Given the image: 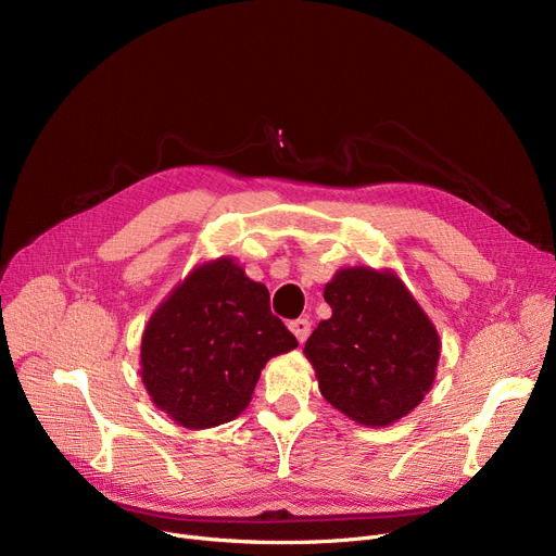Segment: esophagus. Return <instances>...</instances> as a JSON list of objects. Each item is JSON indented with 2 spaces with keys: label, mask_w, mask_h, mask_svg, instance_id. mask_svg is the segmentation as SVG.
Returning a JSON list of instances; mask_svg holds the SVG:
<instances>
[{
  "label": "esophagus",
  "mask_w": 556,
  "mask_h": 556,
  "mask_svg": "<svg viewBox=\"0 0 556 556\" xmlns=\"http://www.w3.org/2000/svg\"><path fill=\"white\" fill-rule=\"evenodd\" d=\"M290 331L295 333V338L300 342H306V338L311 336V323H308V319H304V317L293 319V323H290Z\"/></svg>",
  "instance_id": "34e87169"
}]
</instances>
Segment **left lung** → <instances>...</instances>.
Segmentation results:
<instances>
[{
    "mask_svg": "<svg viewBox=\"0 0 556 556\" xmlns=\"http://www.w3.org/2000/svg\"><path fill=\"white\" fill-rule=\"evenodd\" d=\"M333 315L306 340L319 392L356 424L381 428L430 392L440 336L392 270H338L325 286Z\"/></svg>",
    "mask_w": 556,
    "mask_h": 556,
    "instance_id": "obj_1",
    "label": "left lung"
}]
</instances>
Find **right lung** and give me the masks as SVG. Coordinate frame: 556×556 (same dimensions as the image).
Here are the masks:
<instances>
[{
    "instance_id": "right-lung-1",
    "label": "right lung",
    "mask_w": 556,
    "mask_h": 556,
    "mask_svg": "<svg viewBox=\"0 0 556 556\" xmlns=\"http://www.w3.org/2000/svg\"><path fill=\"white\" fill-rule=\"evenodd\" d=\"M298 346L270 311L268 288L229 256L202 263L170 290L141 336V381L151 401L191 430L237 419L261 369Z\"/></svg>"
}]
</instances>
